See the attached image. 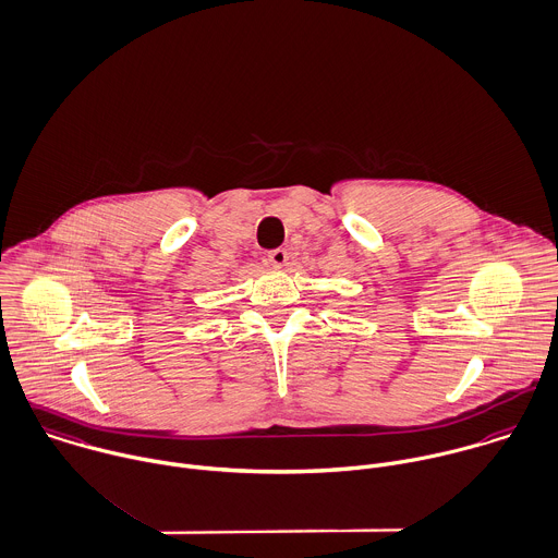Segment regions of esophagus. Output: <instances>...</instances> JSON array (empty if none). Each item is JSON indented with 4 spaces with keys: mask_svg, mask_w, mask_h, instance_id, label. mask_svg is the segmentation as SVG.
Here are the masks:
<instances>
[{
    "mask_svg": "<svg viewBox=\"0 0 558 558\" xmlns=\"http://www.w3.org/2000/svg\"><path fill=\"white\" fill-rule=\"evenodd\" d=\"M266 257L275 266H286L288 264V251L286 248H272V251H268Z\"/></svg>",
    "mask_w": 558,
    "mask_h": 558,
    "instance_id": "esophagus-1",
    "label": "esophagus"
}]
</instances>
